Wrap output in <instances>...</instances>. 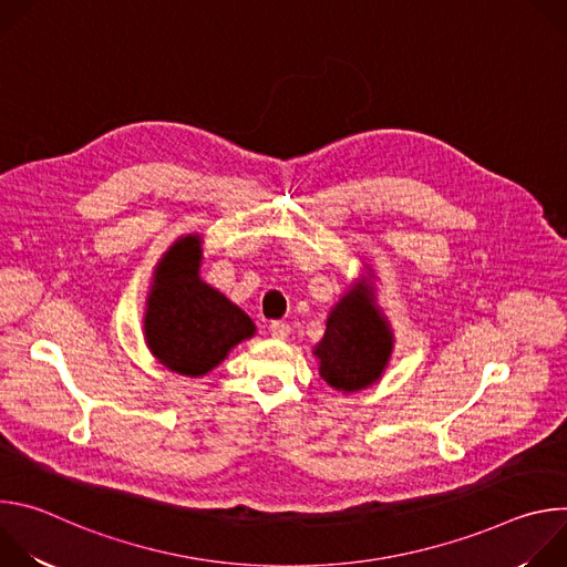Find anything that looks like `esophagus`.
<instances>
[{"label": "esophagus", "instance_id": "1", "mask_svg": "<svg viewBox=\"0 0 567 567\" xmlns=\"http://www.w3.org/2000/svg\"><path fill=\"white\" fill-rule=\"evenodd\" d=\"M269 332H271V337H274V339L285 341V339L291 334V328L287 326V322H282V320H274L271 326H269Z\"/></svg>", "mask_w": 567, "mask_h": 567}]
</instances>
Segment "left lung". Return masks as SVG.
I'll use <instances>...</instances> for the list:
<instances>
[{
    "label": "left lung",
    "instance_id": "obj_1",
    "mask_svg": "<svg viewBox=\"0 0 567 567\" xmlns=\"http://www.w3.org/2000/svg\"><path fill=\"white\" fill-rule=\"evenodd\" d=\"M392 343L388 320L374 307L365 282H359L332 307L313 354L320 377L334 390L357 392L381 379Z\"/></svg>",
    "mask_w": 567,
    "mask_h": 567
}]
</instances>
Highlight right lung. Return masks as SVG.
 Here are the masks:
<instances>
[{"instance_id":"add662e5","label":"right lung","mask_w":567,"mask_h":567,"mask_svg":"<svg viewBox=\"0 0 567 567\" xmlns=\"http://www.w3.org/2000/svg\"><path fill=\"white\" fill-rule=\"evenodd\" d=\"M202 237L186 235L158 260L143 332L154 359L184 377H204L256 334L254 320L199 278Z\"/></svg>"}]
</instances>
